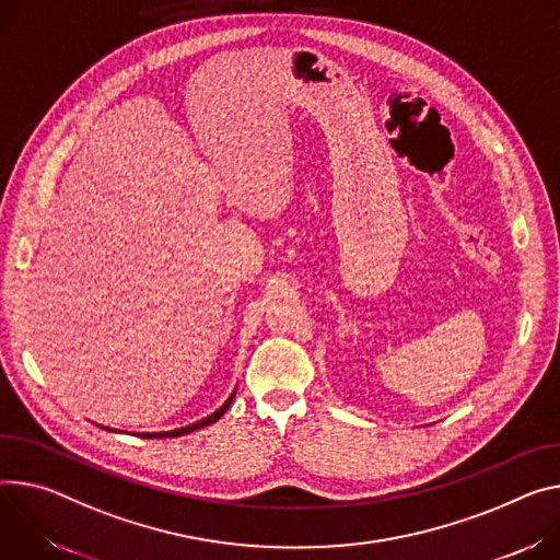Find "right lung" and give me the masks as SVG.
Returning a JSON list of instances; mask_svg holds the SVG:
<instances>
[{"label": "right lung", "mask_w": 560, "mask_h": 560, "mask_svg": "<svg viewBox=\"0 0 560 560\" xmlns=\"http://www.w3.org/2000/svg\"><path fill=\"white\" fill-rule=\"evenodd\" d=\"M232 399H234V393L228 397V401L221 406V409H219L217 413H212V416H208V418H202V420H198V422H194V424H189V427H183V429H176V431H165V433H140L138 438H178V435H185V433L198 431V429H202V427H208V424L217 422V420H219V418L230 409Z\"/></svg>", "instance_id": "1"}]
</instances>
